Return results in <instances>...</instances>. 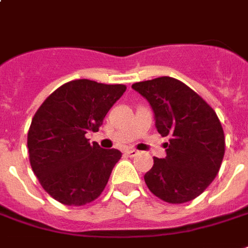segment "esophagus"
<instances>
[{
	"mask_svg": "<svg viewBox=\"0 0 248 248\" xmlns=\"http://www.w3.org/2000/svg\"><path fill=\"white\" fill-rule=\"evenodd\" d=\"M124 154H127L129 157H136L137 154H138V152H137L136 149H126Z\"/></svg>",
	"mask_w": 248,
	"mask_h": 248,
	"instance_id": "esophagus-1",
	"label": "esophagus"
}]
</instances>
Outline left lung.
I'll list each match as a JSON object with an SVG mask.
<instances>
[{
    "mask_svg": "<svg viewBox=\"0 0 248 248\" xmlns=\"http://www.w3.org/2000/svg\"><path fill=\"white\" fill-rule=\"evenodd\" d=\"M131 88L149 100L158 133L170 137L166 157H154L143 177L149 190L170 204L196 199L214 181L224 157L226 138L216 112L174 78L161 76Z\"/></svg>",
    "mask_w": 248,
    "mask_h": 248,
    "instance_id": "8db88e82",
    "label": "left lung"
}]
</instances>
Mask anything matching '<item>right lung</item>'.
Segmentation results:
<instances>
[{
  "label": "right lung",
  "mask_w": 248,
  "mask_h": 248,
  "mask_svg": "<svg viewBox=\"0 0 248 248\" xmlns=\"http://www.w3.org/2000/svg\"><path fill=\"white\" fill-rule=\"evenodd\" d=\"M124 84L78 79L64 83L37 108L28 131L32 170L46 193L64 205H84L100 196L122 153L90 143Z\"/></svg>",
  "instance_id": "1"
}]
</instances>
